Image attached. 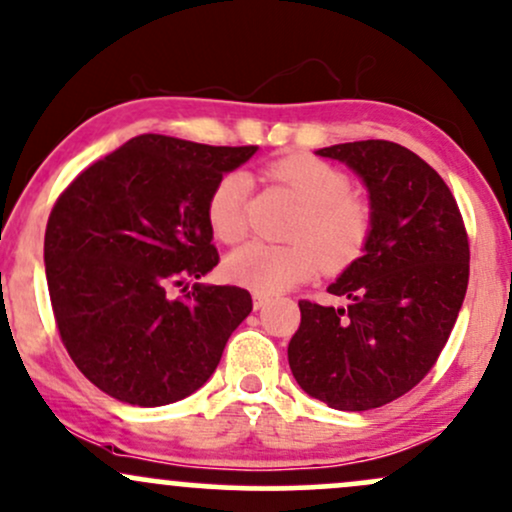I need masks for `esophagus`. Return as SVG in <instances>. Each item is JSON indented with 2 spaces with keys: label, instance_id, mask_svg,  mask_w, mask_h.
<instances>
[{
  "label": "esophagus",
  "instance_id": "obj_1",
  "mask_svg": "<svg viewBox=\"0 0 512 512\" xmlns=\"http://www.w3.org/2000/svg\"><path fill=\"white\" fill-rule=\"evenodd\" d=\"M252 305H255V310H262L264 305H269V298L264 296V293L255 291V296H252Z\"/></svg>",
  "mask_w": 512,
  "mask_h": 512
}]
</instances>
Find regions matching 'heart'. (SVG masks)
I'll return each instance as SVG.
<instances>
[{
  "instance_id": "1",
  "label": "heart",
  "mask_w": 512,
  "mask_h": 512,
  "mask_svg": "<svg viewBox=\"0 0 512 512\" xmlns=\"http://www.w3.org/2000/svg\"><path fill=\"white\" fill-rule=\"evenodd\" d=\"M279 182L301 204L289 226V245L252 240L226 257V274L248 289L274 296L310 279L320 262L327 269L346 267L366 245L373 223L370 204L349 190L339 168L315 156H286L269 166ZM250 178L240 170L221 175L207 199V221L216 238L236 243L248 228Z\"/></svg>"
}]
</instances>
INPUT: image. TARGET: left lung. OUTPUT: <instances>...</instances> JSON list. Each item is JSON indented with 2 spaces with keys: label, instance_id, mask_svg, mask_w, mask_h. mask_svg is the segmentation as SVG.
<instances>
[{
  "label": "left lung",
  "instance_id": "obj_1",
  "mask_svg": "<svg viewBox=\"0 0 512 512\" xmlns=\"http://www.w3.org/2000/svg\"><path fill=\"white\" fill-rule=\"evenodd\" d=\"M317 156L363 180L373 223L363 255L327 286L349 305L298 301L289 366L327 407L366 411L407 395L438 361L467 293L469 240L450 187L414 151L368 139Z\"/></svg>",
  "mask_w": 512,
  "mask_h": 512
}]
</instances>
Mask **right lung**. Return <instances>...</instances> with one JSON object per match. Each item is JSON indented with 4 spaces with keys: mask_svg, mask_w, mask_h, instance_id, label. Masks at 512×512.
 I'll return each instance as SVG.
<instances>
[{
    "mask_svg": "<svg viewBox=\"0 0 512 512\" xmlns=\"http://www.w3.org/2000/svg\"><path fill=\"white\" fill-rule=\"evenodd\" d=\"M255 151L142 134L55 202L45 228L52 313L76 368L105 395L163 407L219 366L252 298L240 286L197 284L219 264L207 199ZM180 285L186 296L173 299Z\"/></svg>",
    "mask_w": 512,
    "mask_h": 512,
    "instance_id": "1",
    "label": "right lung"
}]
</instances>
